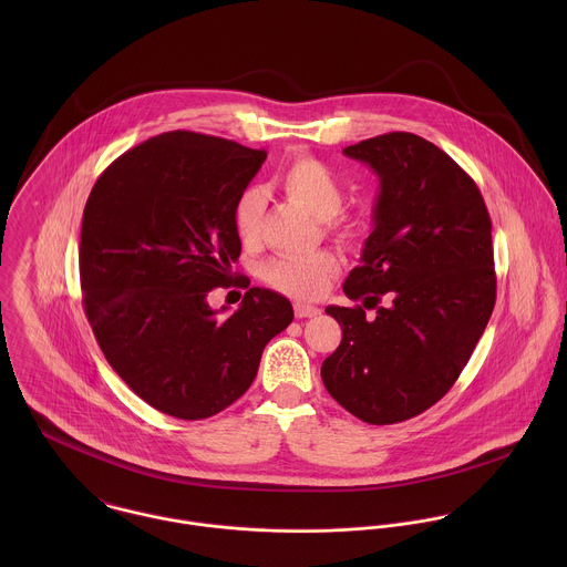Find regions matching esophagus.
<instances>
[{"mask_svg": "<svg viewBox=\"0 0 567 567\" xmlns=\"http://www.w3.org/2000/svg\"><path fill=\"white\" fill-rule=\"evenodd\" d=\"M319 315H321V308H317V306L295 303V317L297 319H312V317H319Z\"/></svg>", "mask_w": 567, "mask_h": 567, "instance_id": "obj_1", "label": "esophagus"}]
</instances>
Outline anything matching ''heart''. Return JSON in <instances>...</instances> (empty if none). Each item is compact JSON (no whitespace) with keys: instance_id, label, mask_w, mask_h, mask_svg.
<instances>
[{"instance_id":"heart-1","label":"heart","mask_w":567,"mask_h":567,"mask_svg":"<svg viewBox=\"0 0 567 567\" xmlns=\"http://www.w3.org/2000/svg\"><path fill=\"white\" fill-rule=\"evenodd\" d=\"M277 183L319 220L336 216L344 200V189L336 172L310 155H301L288 163L279 172ZM261 214L264 194L259 189H246L234 207V227L244 244H252L259 238ZM329 229L340 240H351L355 236L349 220H329ZM336 270L338 259L329 250H317L310 255H277L261 266V277L284 295L310 299L323 292Z\"/></svg>"}]
</instances>
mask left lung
Masks as SVG:
<instances>
[{
    "label": "left lung",
    "mask_w": 567,
    "mask_h": 567,
    "mask_svg": "<svg viewBox=\"0 0 567 567\" xmlns=\"http://www.w3.org/2000/svg\"><path fill=\"white\" fill-rule=\"evenodd\" d=\"M342 153L375 169L380 196L362 264L342 286L362 306L324 310L342 340L321 378L353 416L389 425L436 404L485 331L495 306L491 218L474 178L419 135L386 133ZM364 307L379 310L373 322Z\"/></svg>",
    "instance_id": "8db88e82"
}]
</instances>
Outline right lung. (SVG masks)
Masks as SVG:
<instances>
[{
	"label": "right lung",
	"mask_w": 567,
	"mask_h": 567,
	"mask_svg": "<svg viewBox=\"0 0 567 567\" xmlns=\"http://www.w3.org/2000/svg\"><path fill=\"white\" fill-rule=\"evenodd\" d=\"M264 159L266 151L172 131L117 157L86 198V321L113 371L163 414L198 421L240 400L268 340L295 319L266 288H249L227 320L206 301L214 287H248L231 272L243 250L234 207Z\"/></svg>",
	"instance_id": "right-lung-1"
}]
</instances>
